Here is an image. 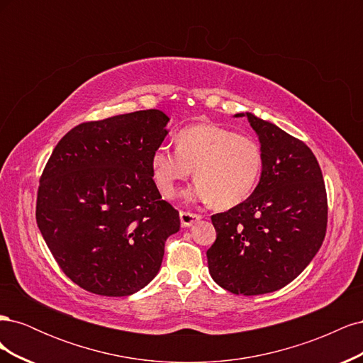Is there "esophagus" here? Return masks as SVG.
<instances>
[{"label": "esophagus", "instance_id": "esophagus-1", "mask_svg": "<svg viewBox=\"0 0 363 363\" xmlns=\"http://www.w3.org/2000/svg\"><path fill=\"white\" fill-rule=\"evenodd\" d=\"M201 219V215L191 213V212H180V221L183 227H191L195 223H199Z\"/></svg>", "mask_w": 363, "mask_h": 363}]
</instances>
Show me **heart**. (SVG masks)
<instances>
[{
    "label": "heart",
    "mask_w": 363,
    "mask_h": 363,
    "mask_svg": "<svg viewBox=\"0 0 363 363\" xmlns=\"http://www.w3.org/2000/svg\"><path fill=\"white\" fill-rule=\"evenodd\" d=\"M151 175L160 192L171 199L177 183L195 175L188 192L192 201L212 203L216 208H230L244 203L255 191L262 152L255 140L227 127L200 123L180 130L175 151L159 147L151 155Z\"/></svg>",
    "instance_id": "1"
}]
</instances>
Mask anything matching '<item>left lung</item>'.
<instances>
[{
	"label": "left lung",
	"mask_w": 363,
	"mask_h": 363,
	"mask_svg": "<svg viewBox=\"0 0 363 363\" xmlns=\"http://www.w3.org/2000/svg\"><path fill=\"white\" fill-rule=\"evenodd\" d=\"M260 142L262 172L248 199L212 216L216 240L208 272L232 294L260 295L286 286L321 248L327 194L313 152L301 140L251 112Z\"/></svg>",
	"instance_id": "left-lung-1"
}]
</instances>
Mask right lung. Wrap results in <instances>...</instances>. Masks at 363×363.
<instances>
[{"label": "right lung", "mask_w": 363, "mask_h": 363, "mask_svg": "<svg viewBox=\"0 0 363 363\" xmlns=\"http://www.w3.org/2000/svg\"><path fill=\"white\" fill-rule=\"evenodd\" d=\"M169 118L157 108L74 127L40 177L36 221L62 271L98 295H131L157 276L180 216L162 200L151 155Z\"/></svg>", "instance_id": "add662e5"}]
</instances>
